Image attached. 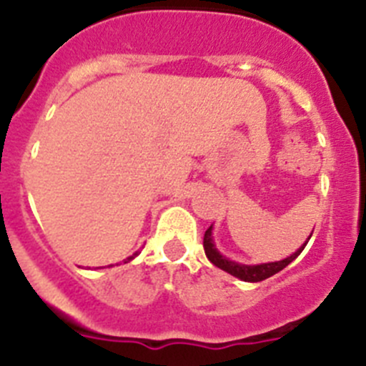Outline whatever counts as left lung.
Wrapping results in <instances>:
<instances>
[{"label": "left lung", "mask_w": 366, "mask_h": 366, "mask_svg": "<svg viewBox=\"0 0 366 366\" xmlns=\"http://www.w3.org/2000/svg\"><path fill=\"white\" fill-rule=\"evenodd\" d=\"M310 238H312V234L308 236V240ZM308 240L304 242V244L297 249L295 253L290 254V257L284 258V260L266 262V264H254V266H247V264H240V262H234L231 260V258L223 257L218 249H216L214 236H212V225L207 229L205 236H203V247H205L207 258H209L216 267L225 271V273L232 274V277L244 280V282H262V280L269 279V277L277 274L279 271H282L286 266H290V264H292V262L302 253L306 244H308Z\"/></svg>", "instance_id": "8db88e82"}]
</instances>
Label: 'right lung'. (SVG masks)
Listing matches in <instances>:
<instances>
[{
    "instance_id": "add662e5",
    "label": "right lung",
    "mask_w": 366,
    "mask_h": 366,
    "mask_svg": "<svg viewBox=\"0 0 366 366\" xmlns=\"http://www.w3.org/2000/svg\"><path fill=\"white\" fill-rule=\"evenodd\" d=\"M135 257H137V253H134V254H132V257H128V258H126V260H124V264H126V262H130V260H134V258Z\"/></svg>"
}]
</instances>
